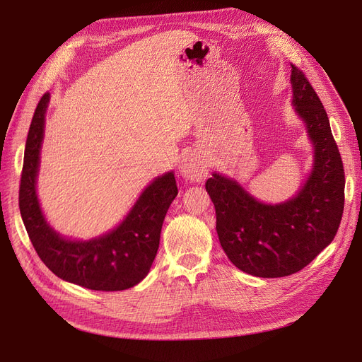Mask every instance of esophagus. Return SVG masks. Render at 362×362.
Segmentation results:
<instances>
[{
	"label": "esophagus",
	"mask_w": 362,
	"mask_h": 362,
	"mask_svg": "<svg viewBox=\"0 0 362 362\" xmlns=\"http://www.w3.org/2000/svg\"><path fill=\"white\" fill-rule=\"evenodd\" d=\"M179 171L183 179L194 183H201L208 176L210 163H208V160L202 154H199V152H192V154L186 156L182 160Z\"/></svg>",
	"instance_id": "1"
}]
</instances>
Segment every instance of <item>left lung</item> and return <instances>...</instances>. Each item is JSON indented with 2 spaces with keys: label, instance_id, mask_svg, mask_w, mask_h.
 Segmentation results:
<instances>
[{
  "label": "left lung",
  "instance_id": "obj_1",
  "mask_svg": "<svg viewBox=\"0 0 362 362\" xmlns=\"http://www.w3.org/2000/svg\"><path fill=\"white\" fill-rule=\"evenodd\" d=\"M292 66V104L314 145L313 171L283 204H262L233 179L205 183L226 255L245 273L284 277L308 265L334 239L345 205V170L327 112L302 70Z\"/></svg>",
  "mask_w": 362,
  "mask_h": 362
}]
</instances>
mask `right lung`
Segmentation results:
<instances>
[{
  "mask_svg": "<svg viewBox=\"0 0 362 362\" xmlns=\"http://www.w3.org/2000/svg\"><path fill=\"white\" fill-rule=\"evenodd\" d=\"M49 92L42 95L29 127L18 206L29 239L42 262L66 281L92 291H124L138 284L154 261L164 217L177 195L173 171L156 177L133 205L126 218L111 232L90 240H70L47 223L36 197Z\"/></svg>",
  "mask_w": 362,
  "mask_h": 362,
  "instance_id": "obj_1",
  "label": "right lung"
}]
</instances>
